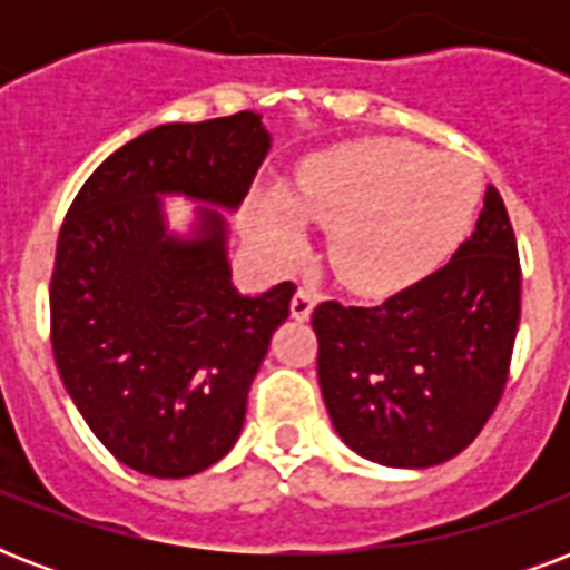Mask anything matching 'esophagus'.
Segmentation results:
<instances>
[{
  "label": "esophagus",
  "instance_id": "34e87169",
  "mask_svg": "<svg viewBox=\"0 0 570 570\" xmlns=\"http://www.w3.org/2000/svg\"><path fill=\"white\" fill-rule=\"evenodd\" d=\"M316 289L313 286H298V293L293 295V304H289V313H293V320L304 322L311 320L313 307H316Z\"/></svg>",
  "mask_w": 570,
  "mask_h": 570
}]
</instances>
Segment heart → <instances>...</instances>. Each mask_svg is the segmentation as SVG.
I'll return each instance as SVG.
<instances>
[{
  "instance_id": "1",
  "label": "heart",
  "mask_w": 570,
  "mask_h": 570,
  "mask_svg": "<svg viewBox=\"0 0 570 570\" xmlns=\"http://www.w3.org/2000/svg\"><path fill=\"white\" fill-rule=\"evenodd\" d=\"M485 177L461 154L399 138L346 145L304 165L289 189L257 197L250 233L281 263L307 248V222L331 224L328 254L357 293L423 281L476 222Z\"/></svg>"
}]
</instances>
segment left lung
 Masks as SVG:
<instances>
[{"instance_id": "obj_1", "label": "left lung", "mask_w": 570, "mask_h": 570, "mask_svg": "<svg viewBox=\"0 0 570 570\" xmlns=\"http://www.w3.org/2000/svg\"><path fill=\"white\" fill-rule=\"evenodd\" d=\"M320 387L348 450L434 468L482 432L503 396L521 322L512 222L488 186L476 230L443 268L375 307L322 302Z\"/></svg>"}]
</instances>
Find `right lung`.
<instances>
[{
  "mask_svg": "<svg viewBox=\"0 0 570 570\" xmlns=\"http://www.w3.org/2000/svg\"><path fill=\"white\" fill-rule=\"evenodd\" d=\"M254 111L163 124L85 180L58 233L52 355L100 443L156 479L200 473L233 450L250 381L289 316L295 284L242 295L227 222L266 159ZM163 194L200 199L189 237L167 233Z\"/></svg>",
  "mask_w": 570,
  "mask_h": 570,
  "instance_id": "obj_1",
  "label": "right lung"
}]
</instances>
